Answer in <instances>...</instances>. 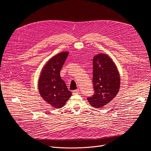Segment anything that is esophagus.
Listing matches in <instances>:
<instances>
[{
	"instance_id": "esophagus-1",
	"label": "esophagus",
	"mask_w": 151,
	"mask_h": 151,
	"mask_svg": "<svg viewBox=\"0 0 151 151\" xmlns=\"http://www.w3.org/2000/svg\"><path fill=\"white\" fill-rule=\"evenodd\" d=\"M79 92H80L79 90L78 89V90H76L73 91V94H79Z\"/></svg>"
}]
</instances>
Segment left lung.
Masks as SVG:
<instances>
[{"label": "left lung", "instance_id": "obj_1", "mask_svg": "<svg viewBox=\"0 0 151 151\" xmlns=\"http://www.w3.org/2000/svg\"><path fill=\"white\" fill-rule=\"evenodd\" d=\"M94 95L87 98L91 106L101 108L109 103L120 88V76L112 59L106 54L99 53L93 60Z\"/></svg>", "mask_w": 151, "mask_h": 151}]
</instances>
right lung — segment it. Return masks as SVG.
<instances>
[{
    "mask_svg": "<svg viewBox=\"0 0 151 151\" xmlns=\"http://www.w3.org/2000/svg\"><path fill=\"white\" fill-rule=\"evenodd\" d=\"M68 55V51L62 52L50 59L42 68L38 82L40 96L56 109L63 107L72 96L60 76V70Z\"/></svg>",
    "mask_w": 151,
    "mask_h": 151,
    "instance_id": "add662e5",
    "label": "right lung"
}]
</instances>
